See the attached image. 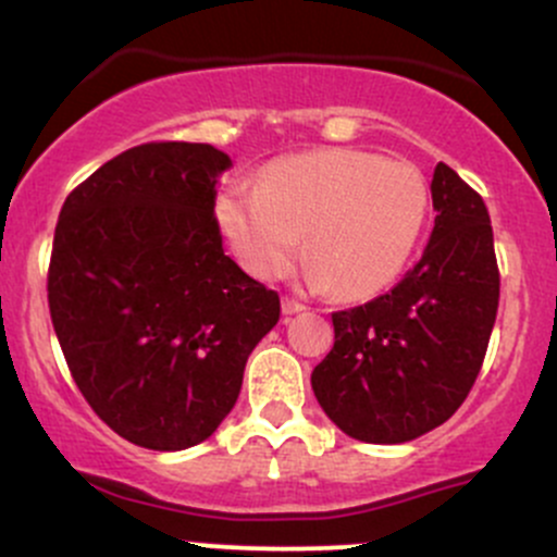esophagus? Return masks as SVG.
<instances>
[{
  "label": "esophagus",
  "mask_w": 557,
  "mask_h": 557,
  "mask_svg": "<svg viewBox=\"0 0 557 557\" xmlns=\"http://www.w3.org/2000/svg\"><path fill=\"white\" fill-rule=\"evenodd\" d=\"M281 310H284V315H295V313H302L305 305L297 302V300H289V297H286V300H281Z\"/></svg>",
  "instance_id": "obj_1"
}]
</instances>
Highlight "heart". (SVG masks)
<instances>
[{
    "label": "heart",
    "instance_id": "b5f03b06",
    "mask_svg": "<svg viewBox=\"0 0 557 557\" xmlns=\"http://www.w3.org/2000/svg\"><path fill=\"white\" fill-rule=\"evenodd\" d=\"M428 209V181L409 161L324 148L276 159L257 185H228L214 214L252 278L289 271L305 233L310 284L329 286L339 300H367L404 271Z\"/></svg>",
    "mask_w": 557,
    "mask_h": 557
}]
</instances>
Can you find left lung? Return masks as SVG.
<instances>
[{
	"instance_id": "left-lung-1",
	"label": "left lung",
	"mask_w": 557,
	"mask_h": 557,
	"mask_svg": "<svg viewBox=\"0 0 557 557\" xmlns=\"http://www.w3.org/2000/svg\"><path fill=\"white\" fill-rule=\"evenodd\" d=\"M430 194L422 260L387 295L332 313L334 348L310 374L329 420L367 444H406L444 424L492 337L499 271L488 209L444 161Z\"/></svg>"
}]
</instances>
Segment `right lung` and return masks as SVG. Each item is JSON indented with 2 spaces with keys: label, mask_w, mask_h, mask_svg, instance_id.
I'll return each mask as SVG.
<instances>
[{
  "label": "right lung",
  "mask_w": 557,
  "mask_h": 557,
  "mask_svg": "<svg viewBox=\"0 0 557 557\" xmlns=\"http://www.w3.org/2000/svg\"><path fill=\"white\" fill-rule=\"evenodd\" d=\"M231 166L207 143H146L95 170L58 218V343L95 414L135 446L207 441L278 324L276 292L223 252L214 196Z\"/></svg>",
  "instance_id": "add662e5"
}]
</instances>
